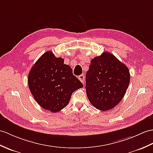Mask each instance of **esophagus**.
<instances>
[{"instance_id":"obj_1","label":"esophagus","mask_w":153,"mask_h":153,"mask_svg":"<svg viewBox=\"0 0 153 153\" xmlns=\"http://www.w3.org/2000/svg\"><path fill=\"white\" fill-rule=\"evenodd\" d=\"M78 79H79L80 80V81L81 83H84V81H85V77H84V75H83V74H81V75H80L79 77H78Z\"/></svg>"}]
</instances>
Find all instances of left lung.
Wrapping results in <instances>:
<instances>
[{
    "label": "left lung",
    "instance_id": "8db88e82",
    "mask_svg": "<svg viewBox=\"0 0 153 153\" xmlns=\"http://www.w3.org/2000/svg\"><path fill=\"white\" fill-rule=\"evenodd\" d=\"M128 67L109 52L91 60L86 74V93L94 107L111 109L121 101L128 87Z\"/></svg>",
    "mask_w": 153,
    "mask_h": 153
}]
</instances>
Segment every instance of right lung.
<instances>
[{"label":"right lung","instance_id":"obj_1","mask_svg":"<svg viewBox=\"0 0 153 153\" xmlns=\"http://www.w3.org/2000/svg\"><path fill=\"white\" fill-rule=\"evenodd\" d=\"M28 85L38 104L53 113L65 108L74 92L83 87L71 67L51 51L42 55L32 67Z\"/></svg>","mask_w":153,"mask_h":153}]
</instances>
